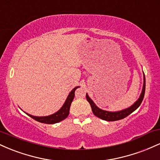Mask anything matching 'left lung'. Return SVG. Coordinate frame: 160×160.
<instances>
[{"label": "left lung", "mask_w": 160, "mask_h": 160, "mask_svg": "<svg viewBox=\"0 0 160 160\" xmlns=\"http://www.w3.org/2000/svg\"><path fill=\"white\" fill-rule=\"evenodd\" d=\"M145 93V77L144 74V85H143V89L142 92H141L140 97L136 101V102H135L131 107L126 108V109L122 110L120 111H115V112H111V111H104V110L100 109L95 105V104L93 102V101L89 98V95L86 94V99L89 102V103L90 104L92 111L93 113L98 117V118L102 119V120H106V121H116L119 120H122V119L125 118L127 116L131 114L133 111H135L139 106L141 105V102H142L143 99H144Z\"/></svg>", "instance_id": "8db88e82"}]
</instances>
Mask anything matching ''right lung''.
Returning <instances> with one entry per match:
<instances>
[{
    "label": "right lung",
    "instance_id": "right-lung-1",
    "mask_svg": "<svg viewBox=\"0 0 160 160\" xmlns=\"http://www.w3.org/2000/svg\"><path fill=\"white\" fill-rule=\"evenodd\" d=\"M78 87H80V86H77V87H75L74 89H73L72 90H71V92L69 93L67 99H66L65 104H63V106L60 108V110H58V111L56 112L55 113H53V114L47 116V117H35V116H32L26 113L27 115H28L29 117H31L32 118L34 119V120L38 121V122H42V123L54 124L56 123V122H61L62 120L67 118L69 114L70 107H71V102H72L73 99L74 98L75 90H76Z\"/></svg>",
    "mask_w": 160,
    "mask_h": 160
}]
</instances>
